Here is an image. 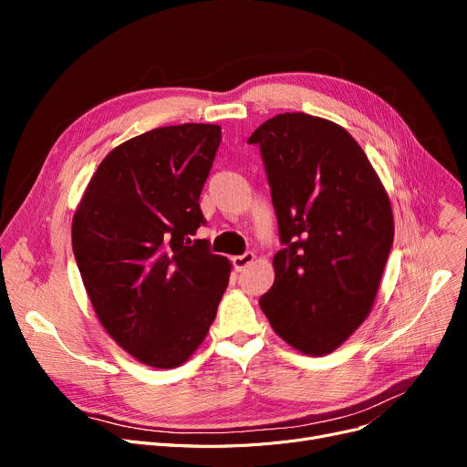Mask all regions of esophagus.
Segmentation results:
<instances>
[{
  "label": "esophagus",
  "instance_id": "obj_1",
  "mask_svg": "<svg viewBox=\"0 0 467 467\" xmlns=\"http://www.w3.org/2000/svg\"><path fill=\"white\" fill-rule=\"evenodd\" d=\"M254 261H255V255H254L252 252L244 254V255H234V257H233V265H234V268H236L238 273H240V271H244V268H246L248 265H252Z\"/></svg>",
  "mask_w": 467,
  "mask_h": 467
}]
</instances>
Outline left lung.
<instances>
[{"instance_id": "obj_1", "label": "left lung", "mask_w": 467, "mask_h": 467, "mask_svg": "<svg viewBox=\"0 0 467 467\" xmlns=\"http://www.w3.org/2000/svg\"><path fill=\"white\" fill-rule=\"evenodd\" d=\"M248 141L261 147L285 244L261 310L291 348L331 354L373 308L394 242L389 196L359 143L333 120L280 113Z\"/></svg>"}]
</instances>
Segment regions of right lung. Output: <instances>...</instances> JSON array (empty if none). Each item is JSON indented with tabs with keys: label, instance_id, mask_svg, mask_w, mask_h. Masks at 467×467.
Returning a JSON list of instances; mask_svg holds the SVG:
<instances>
[{
	"label": "right lung",
	"instance_id": "right-lung-1",
	"mask_svg": "<svg viewBox=\"0 0 467 467\" xmlns=\"http://www.w3.org/2000/svg\"><path fill=\"white\" fill-rule=\"evenodd\" d=\"M221 127L185 122L117 145L73 213L71 246L98 320L138 361L174 369L202 345L231 261L194 240Z\"/></svg>",
	"mask_w": 467,
	"mask_h": 467
}]
</instances>
